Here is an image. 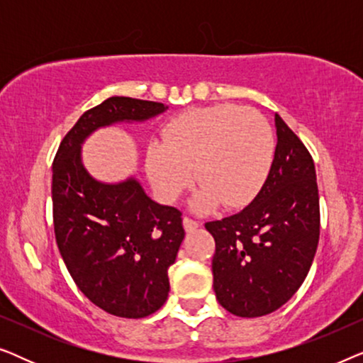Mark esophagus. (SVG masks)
<instances>
[{
	"instance_id": "34e87169",
	"label": "esophagus",
	"mask_w": 363,
	"mask_h": 363,
	"mask_svg": "<svg viewBox=\"0 0 363 363\" xmlns=\"http://www.w3.org/2000/svg\"><path fill=\"white\" fill-rule=\"evenodd\" d=\"M200 225H201L200 221L193 220V218H190V216L183 218V226H185L186 231H195L196 228H200Z\"/></svg>"
}]
</instances>
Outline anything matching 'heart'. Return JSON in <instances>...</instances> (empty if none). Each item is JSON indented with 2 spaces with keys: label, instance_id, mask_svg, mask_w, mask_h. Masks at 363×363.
Returning <instances> with one entry per match:
<instances>
[{
  "label": "heart",
  "instance_id": "b5f03b06",
  "mask_svg": "<svg viewBox=\"0 0 363 363\" xmlns=\"http://www.w3.org/2000/svg\"><path fill=\"white\" fill-rule=\"evenodd\" d=\"M274 157L276 137L264 116L235 104H215L173 117L163 140L148 145L147 168L165 201H175L195 173L200 183L193 208L211 210L218 203L238 208L261 191Z\"/></svg>",
  "mask_w": 363,
  "mask_h": 363
}]
</instances>
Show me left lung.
<instances>
[{
  "label": "left lung",
  "mask_w": 363,
  "mask_h": 363,
  "mask_svg": "<svg viewBox=\"0 0 363 363\" xmlns=\"http://www.w3.org/2000/svg\"><path fill=\"white\" fill-rule=\"evenodd\" d=\"M274 121L276 157L264 186L242 211L205 225L216 245L213 289L238 317L284 306L304 282L319 242L314 160L277 113Z\"/></svg>",
  "instance_id": "1"
}]
</instances>
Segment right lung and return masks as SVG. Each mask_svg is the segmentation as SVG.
I'll use <instances>...</instances> for the list:
<instances>
[{"label": "right lung", "mask_w": 363, "mask_h": 363, "mask_svg": "<svg viewBox=\"0 0 363 363\" xmlns=\"http://www.w3.org/2000/svg\"><path fill=\"white\" fill-rule=\"evenodd\" d=\"M165 108L108 97L82 113L52 163L54 235L64 264L92 304L125 319H142L165 304L168 267L185 238L182 211L150 200L135 178L97 182L82 165L81 143L99 127L142 122Z\"/></svg>", "instance_id": "obj_1"}]
</instances>
